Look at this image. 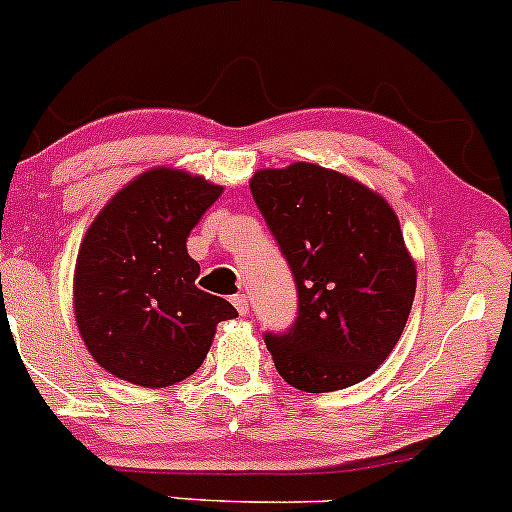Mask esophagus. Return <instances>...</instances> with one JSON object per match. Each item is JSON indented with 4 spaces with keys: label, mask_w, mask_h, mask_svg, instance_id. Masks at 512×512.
I'll use <instances>...</instances> for the list:
<instances>
[{
    "label": "esophagus",
    "mask_w": 512,
    "mask_h": 512,
    "mask_svg": "<svg viewBox=\"0 0 512 512\" xmlns=\"http://www.w3.org/2000/svg\"><path fill=\"white\" fill-rule=\"evenodd\" d=\"M231 303H234V308L239 310L241 315L249 313V298H246V293H236L234 298H231Z\"/></svg>",
    "instance_id": "esophagus-1"
}]
</instances>
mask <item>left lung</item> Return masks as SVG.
<instances>
[{"instance_id": "8db88e82", "label": "left lung", "mask_w": 512, "mask_h": 512, "mask_svg": "<svg viewBox=\"0 0 512 512\" xmlns=\"http://www.w3.org/2000/svg\"><path fill=\"white\" fill-rule=\"evenodd\" d=\"M251 194L298 291L291 328L263 333L278 374L313 394L367 379L414 303L416 266L397 214L355 179L310 162L256 172Z\"/></svg>"}]
</instances>
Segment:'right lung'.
Masks as SVG:
<instances>
[{
  "label": "right lung",
  "instance_id": "1",
  "mask_svg": "<svg viewBox=\"0 0 512 512\" xmlns=\"http://www.w3.org/2000/svg\"><path fill=\"white\" fill-rule=\"evenodd\" d=\"M221 187L150 170L120 189L83 239L73 278L76 320L100 367L140 387H170L202 367L214 330L236 308L197 288L187 236Z\"/></svg>",
  "mask_w": 512,
  "mask_h": 512
}]
</instances>
